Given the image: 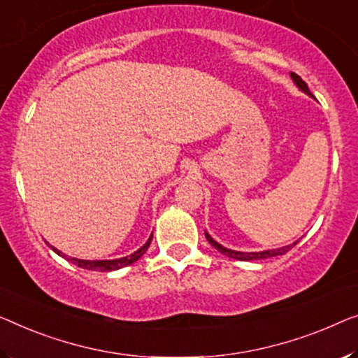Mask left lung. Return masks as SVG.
Instances as JSON below:
<instances>
[{
  "label": "left lung",
  "instance_id": "1",
  "mask_svg": "<svg viewBox=\"0 0 358 358\" xmlns=\"http://www.w3.org/2000/svg\"><path fill=\"white\" fill-rule=\"evenodd\" d=\"M291 77H292V80H294V83L297 85L299 88L302 90L303 93L306 94H308V96H312L313 98V94L310 93V90H308V87H307V83L303 82V80L297 76V73H294V72H291ZM206 238H207V241H209L213 248H215L218 252H222V254H225L227 257H231V259H236V260H246V262H249V260H260V259H268V257H276V255H282V254H286L287 250H289L291 248H294L296 244H297V241L296 243H292V244H289V246H285V248H280V249H270V250H262V252H238V250H231V249H227V248H223L222 244H218L217 241H213V238L210 236L209 233L206 231Z\"/></svg>",
  "mask_w": 358,
  "mask_h": 358
}]
</instances>
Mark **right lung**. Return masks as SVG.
I'll list each match as a JSON object with an SVG mask.
<instances>
[{"label":"right lung","instance_id":"add662e5","mask_svg":"<svg viewBox=\"0 0 358 358\" xmlns=\"http://www.w3.org/2000/svg\"><path fill=\"white\" fill-rule=\"evenodd\" d=\"M152 241V234L149 236V239L146 241V244L143 248H140L136 250V252H133L130 255H127V257H122V259H115V260H82V259H76V257H67L66 254H62L61 250H57L56 248L51 249L55 250L57 255H62V257H66L69 262L76 264L78 266H82V268H87V270H93V271H112V270H119V268H124L127 265H131L133 262H136L138 259L141 257L143 254L146 252L149 244Z\"/></svg>","mask_w":358,"mask_h":358}]
</instances>
